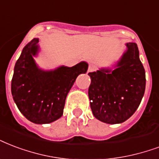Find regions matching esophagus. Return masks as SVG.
I'll return each mask as SVG.
<instances>
[{
	"label": "esophagus",
	"instance_id": "esophagus-1",
	"mask_svg": "<svg viewBox=\"0 0 159 159\" xmlns=\"http://www.w3.org/2000/svg\"><path fill=\"white\" fill-rule=\"evenodd\" d=\"M97 70V66L94 65V64H90L89 66H88V72H93V71H96Z\"/></svg>",
	"mask_w": 159,
	"mask_h": 159
}]
</instances>
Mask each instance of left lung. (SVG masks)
<instances>
[{
  "instance_id": "left-lung-1",
  "label": "left lung",
  "mask_w": 159,
  "mask_h": 159,
  "mask_svg": "<svg viewBox=\"0 0 159 159\" xmlns=\"http://www.w3.org/2000/svg\"><path fill=\"white\" fill-rule=\"evenodd\" d=\"M127 51L113 70L89 72L90 106L94 117L108 124L125 122L136 112L145 92V70L136 43L126 44Z\"/></svg>"
}]
</instances>
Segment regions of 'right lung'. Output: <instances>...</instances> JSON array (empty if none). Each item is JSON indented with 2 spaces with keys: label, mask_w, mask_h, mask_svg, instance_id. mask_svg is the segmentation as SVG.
<instances>
[{
  "label": "right lung",
  "mask_w": 159,
  "mask_h": 159,
  "mask_svg": "<svg viewBox=\"0 0 159 159\" xmlns=\"http://www.w3.org/2000/svg\"><path fill=\"white\" fill-rule=\"evenodd\" d=\"M38 38L23 48L16 62L11 80V94L18 109L36 124L52 123L63 114L65 101L77 76L86 73L88 64L61 66L55 70L39 68L33 57L39 51Z\"/></svg>",
  "instance_id": "right-lung-1"
}]
</instances>
